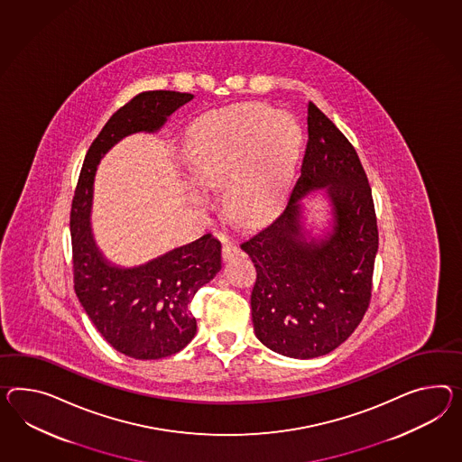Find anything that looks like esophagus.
I'll return each instance as SVG.
<instances>
[{"label":"esophagus","instance_id":"obj_1","mask_svg":"<svg viewBox=\"0 0 462 462\" xmlns=\"http://www.w3.org/2000/svg\"><path fill=\"white\" fill-rule=\"evenodd\" d=\"M241 254V249L237 246L236 243H231V241H226L225 246H223V258L226 261L233 260Z\"/></svg>","mask_w":462,"mask_h":462}]
</instances>
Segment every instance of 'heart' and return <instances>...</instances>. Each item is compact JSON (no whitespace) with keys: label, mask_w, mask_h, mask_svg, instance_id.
Wrapping results in <instances>:
<instances>
[{"label":"heart","mask_w":462,"mask_h":462,"mask_svg":"<svg viewBox=\"0 0 462 462\" xmlns=\"http://www.w3.org/2000/svg\"><path fill=\"white\" fill-rule=\"evenodd\" d=\"M305 134L288 112L246 102L198 120L186 143V162L204 189H225L229 217L246 226L272 221L295 182ZM190 186L189 201L209 209L208 194Z\"/></svg>","instance_id":"obj_1"}]
</instances>
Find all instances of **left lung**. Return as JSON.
<instances>
[{
	"label": "left lung",
	"mask_w": 462,
	"mask_h": 462,
	"mask_svg": "<svg viewBox=\"0 0 462 462\" xmlns=\"http://www.w3.org/2000/svg\"><path fill=\"white\" fill-rule=\"evenodd\" d=\"M311 193L320 194L328 211L319 234L307 223ZM241 249L256 268L254 333L273 352L327 356L364 319L379 249L372 189L354 145L311 102L307 152L290 202Z\"/></svg>",
	"instance_id": "obj_1"
}]
</instances>
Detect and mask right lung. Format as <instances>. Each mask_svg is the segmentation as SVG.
Listing matches in <instances>:
<instances>
[{
    "label": "right lung",
    "mask_w": 462,
    "mask_h": 462,
    "mask_svg": "<svg viewBox=\"0 0 462 462\" xmlns=\"http://www.w3.org/2000/svg\"><path fill=\"white\" fill-rule=\"evenodd\" d=\"M192 94L154 90L134 97L97 135L83 161L71 202L70 235L75 293L95 328L117 352L157 360L180 352L198 325L190 300L221 270V243L204 236L137 266L106 258L90 223L94 180L102 157L132 134H155Z\"/></svg>",
    "instance_id": "1"
}]
</instances>
